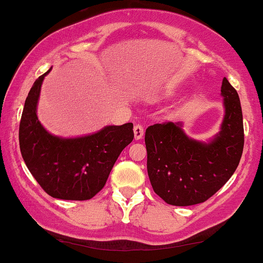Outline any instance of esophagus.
<instances>
[{
    "label": "esophagus",
    "mask_w": 263,
    "mask_h": 263,
    "mask_svg": "<svg viewBox=\"0 0 263 263\" xmlns=\"http://www.w3.org/2000/svg\"><path fill=\"white\" fill-rule=\"evenodd\" d=\"M144 135V126L142 125V124H137V125L134 126V137L135 139L139 140L142 139Z\"/></svg>",
    "instance_id": "obj_1"
}]
</instances>
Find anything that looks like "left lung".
<instances>
[{
    "label": "left lung",
    "mask_w": 263,
    "mask_h": 263,
    "mask_svg": "<svg viewBox=\"0 0 263 263\" xmlns=\"http://www.w3.org/2000/svg\"><path fill=\"white\" fill-rule=\"evenodd\" d=\"M226 114L221 132L210 143L191 139L180 124H154L145 130L146 169L154 192L172 205L205 202L232 177L243 152L241 101L223 79Z\"/></svg>",
    "instance_id": "obj_1"
}]
</instances>
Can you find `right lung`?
Wrapping results in <instances>:
<instances>
[{
    "label": "right lung",
    "instance_id": "obj_1",
    "mask_svg": "<svg viewBox=\"0 0 263 263\" xmlns=\"http://www.w3.org/2000/svg\"><path fill=\"white\" fill-rule=\"evenodd\" d=\"M45 72L31 87L20 121L22 158L36 182L59 199H91L105 185L121 151L134 138L133 123L105 126L87 137L63 139L49 134L36 115Z\"/></svg>",
    "mask_w": 263,
    "mask_h": 263
}]
</instances>
